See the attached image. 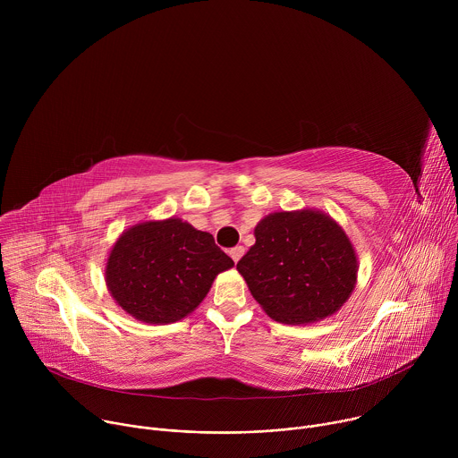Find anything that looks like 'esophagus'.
Masks as SVG:
<instances>
[{"label":"esophagus","mask_w":458,"mask_h":458,"mask_svg":"<svg viewBox=\"0 0 458 458\" xmlns=\"http://www.w3.org/2000/svg\"><path fill=\"white\" fill-rule=\"evenodd\" d=\"M230 257L233 259V263H237V260L242 257V253H244V248L242 246H233L230 251Z\"/></svg>","instance_id":"esophagus-1"}]
</instances>
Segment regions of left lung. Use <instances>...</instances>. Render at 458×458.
I'll return each mask as SVG.
<instances>
[{
	"label": "left lung",
	"instance_id": "8db88e82",
	"mask_svg": "<svg viewBox=\"0 0 458 458\" xmlns=\"http://www.w3.org/2000/svg\"><path fill=\"white\" fill-rule=\"evenodd\" d=\"M255 244L237 263L253 299L277 322L334 315L357 283V255L343 226L304 208L274 212L255 226Z\"/></svg>",
	"mask_w": 458,
	"mask_h": 458
}]
</instances>
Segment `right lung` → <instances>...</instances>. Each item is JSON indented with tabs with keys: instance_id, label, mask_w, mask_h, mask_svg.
I'll use <instances>...</instances> for the list:
<instances>
[{
	"instance_id": "right-lung-1",
	"label": "right lung",
	"mask_w": 458,
	"mask_h": 458,
	"mask_svg": "<svg viewBox=\"0 0 458 458\" xmlns=\"http://www.w3.org/2000/svg\"><path fill=\"white\" fill-rule=\"evenodd\" d=\"M233 267L212 233L170 217L130 226L110 250L106 288L138 320L175 322L201 304L214 279Z\"/></svg>"
}]
</instances>
